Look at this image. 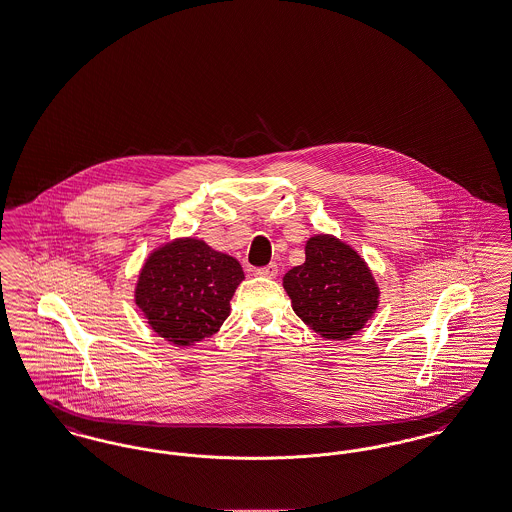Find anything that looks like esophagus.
I'll list each match as a JSON object with an SVG mask.
<instances>
[{
  "mask_svg": "<svg viewBox=\"0 0 512 512\" xmlns=\"http://www.w3.org/2000/svg\"><path fill=\"white\" fill-rule=\"evenodd\" d=\"M255 274L265 276V278H274V276L278 274V265H276V263H270L267 267L255 268Z\"/></svg>",
  "mask_w": 512,
  "mask_h": 512,
  "instance_id": "34e87169",
  "label": "esophagus"
}]
</instances>
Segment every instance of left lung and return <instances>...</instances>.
<instances>
[{
	"instance_id": "obj_1",
	"label": "left lung",
	"mask_w": 512,
	"mask_h": 512,
	"mask_svg": "<svg viewBox=\"0 0 512 512\" xmlns=\"http://www.w3.org/2000/svg\"><path fill=\"white\" fill-rule=\"evenodd\" d=\"M293 311L326 340H347L378 309L380 290L361 255L338 238L318 234L305 245V263L284 276Z\"/></svg>"
}]
</instances>
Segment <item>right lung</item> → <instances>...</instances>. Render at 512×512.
Listing matches in <instances>:
<instances>
[{
	"label": "right lung",
	"mask_w": 512,
	"mask_h": 512,
	"mask_svg": "<svg viewBox=\"0 0 512 512\" xmlns=\"http://www.w3.org/2000/svg\"><path fill=\"white\" fill-rule=\"evenodd\" d=\"M244 280L242 265L203 240L180 238L147 257L136 284V305L157 336L194 345L219 332L230 299Z\"/></svg>",
	"instance_id": "add662e5"
}]
</instances>
